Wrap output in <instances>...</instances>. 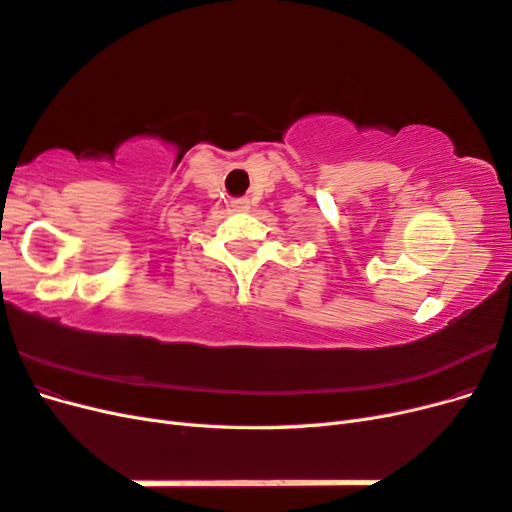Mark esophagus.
Masks as SVG:
<instances>
[{"label": "esophagus", "instance_id": "esophagus-1", "mask_svg": "<svg viewBox=\"0 0 512 512\" xmlns=\"http://www.w3.org/2000/svg\"><path fill=\"white\" fill-rule=\"evenodd\" d=\"M232 207H235L237 211H247V209H250V200L237 198V200H232Z\"/></svg>", "mask_w": 512, "mask_h": 512}]
</instances>
